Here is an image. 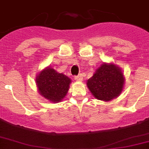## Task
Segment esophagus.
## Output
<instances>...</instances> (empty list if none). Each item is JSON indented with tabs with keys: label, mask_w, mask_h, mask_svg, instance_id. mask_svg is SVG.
<instances>
[{
	"label": "esophagus",
	"mask_w": 149,
	"mask_h": 149,
	"mask_svg": "<svg viewBox=\"0 0 149 149\" xmlns=\"http://www.w3.org/2000/svg\"><path fill=\"white\" fill-rule=\"evenodd\" d=\"M74 79H75L77 81H81V80H83V77H82L81 74H79V75L75 76V77H74Z\"/></svg>",
	"instance_id": "esophagus-1"
}]
</instances>
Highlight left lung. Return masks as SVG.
<instances>
[{"mask_svg": "<svg viewBox=\"0 0 149 149\" xmlns=\"http://www.w3.org/2000/svg\"><path fill=\"white\" fill-rule=\"evenodd\" d=\"M123 84V74L114 64L103 63L87 81V86L94 97L105 101L119 96Z\"/></svg>", "mask_w": 149, "mask_h": 149, "instance_id": "obj_1", "label": "left lung"}]
</instances>
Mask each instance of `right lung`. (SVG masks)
Instances as JSON below:
<instances>
[{"label": "right lung", "mask_w": 149, "mask_h": 149, "mask_svg": "<svg viewBox=\"0 0 149 149\" xmlns=\"http://www.w3.org/2000/svg\"><path fill=\"white\" fill-rule=\"evenodd\" d=\"M39 92L51 102L61 101L69 91L71 80L54 69L47 68L40 72L36 78Z\"/></svg>", "instance_id": "1"}]
</instances>
